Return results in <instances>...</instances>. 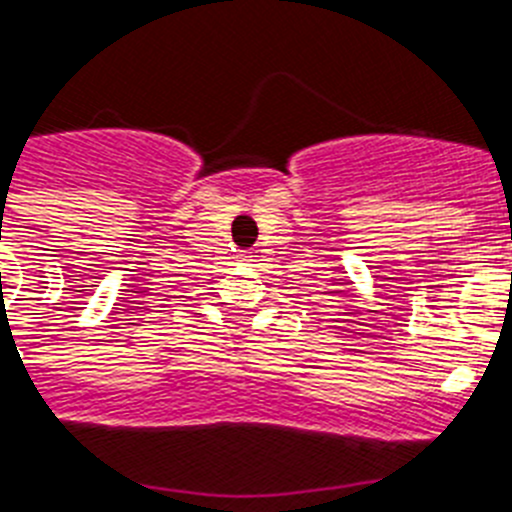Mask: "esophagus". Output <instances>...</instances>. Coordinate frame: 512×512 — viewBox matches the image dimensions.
<instances>
[{"label":"esophagus","mask_w":512,"mask_h":512,"mask_svg":"<svg viewBox=\"0 0 512 512\" xmlns=\"http://www.w3.org/2000/svg\"><path fill=\"white\" fill-rule=\"evenodd\" d=\"M255 257L257 255H252V252H242V255H239V260H242V263H252Z\"/></svg>","instance_id":"esophagus-1"}]
</instances>
